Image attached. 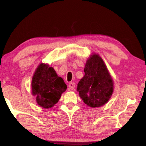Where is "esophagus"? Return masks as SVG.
<instances>
[{"instance_id": "obj_1", "label": "esophagus", "mask_w": 146, "mask_h": 146, "mask_svg": "<svg viewBox=\"0 0 146 146\" xmlns=\"http://www.w3.org/2000/svg\"><path fill=\"white\" fill-rule=\"evenodd\" d=\"M68 87L71 90H74V89H75V83H74V82H70V84H69V85H68Z\"/></svg>"}]
</instances>
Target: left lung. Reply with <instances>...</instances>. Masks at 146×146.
Segmentation results:
<instances>
[{"label":"left lung","mask_w":146,"mask_h":146,"mask_svg":"<svg viewBox=\"0 0 146 146\" xmlns=\"http://www.w3.org/2000/svg\"><path fill=\"white\" fill-rule=\"evenodd\" d=\"M84 71L85 75L77 86L80 97L91 108L106 104L111 97L114 83L102 58L98 54L91 55Z\"/></svg>","instance_id":"1"}]
</instances>
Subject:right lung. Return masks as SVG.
<instances>
[{"instance_id": "obj_1", "label": "right lung", "mask_w": 146, "mask_h": 146, "mask_svg": "<svg viewBox=\"0 0 146 146\" xmlns=\"http://www.w3.org/2000/svg\"><path fill=\"white\" fill-rule=\"evenodd\" d=\"M67 89L64 80L49 64L40 63L36 68L31 80V93L40 107L53 108Z\"/></svg>"}]
</instances>
